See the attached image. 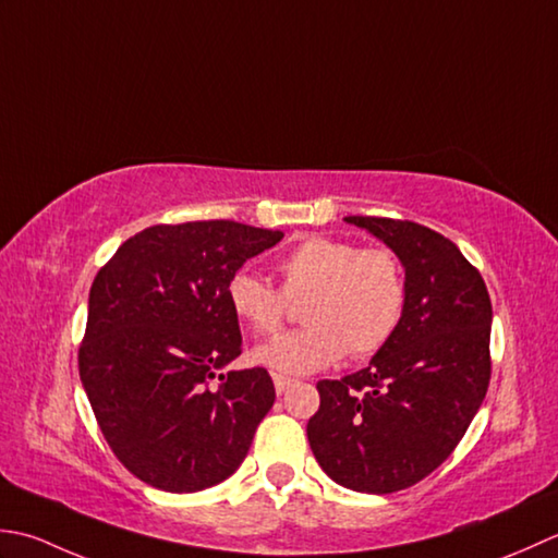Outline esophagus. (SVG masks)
<instances>
[{"label": "esophagus", "instance_id": "obj_1", "mask_svg": "<svg viewBox=\"0 0 558 558\" xmlns=\"http://www.w3.org/2000/svg\"><path fill=\"white\" fill-rule=\"evenodd\" d=\"M291 385H293L291 378H283V375H275V390H277V395L287 392V390L291 388Z\"/></svg>", "mask_w": 558, "mask_h": 558}]
</instances>
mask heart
I'll use <instances>...</instances> for the list:
<instances>
[{
	"label": "heart",
	"instance_id": "obj_1",
	"mask_svg": "<svg viewBox=\"0 0 558 558\" xmlns=\"http://www.w3.org/2000/svg\"><path fill=\"white\" fill-rule=\"evenodd\" d=\"M281 291L247 269L226 283L238 320L259 335L277 332L287 301H302L301 323L255 347L253 361L277 375L329 368L347 351L368 356L395 335L407 303L400 259L388 247H359L342 238L313 235L281 257Z\"/></svg>",
	"mask_w": 558,
	"mask_h": 558
}]
</instances>
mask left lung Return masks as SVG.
Instances as JSON below:
<instances>
[{
    "label": "left lung",
    "mask_w": 558,
    "mask_h": 558,
    "mask_svg": "<svg viewBox=\"0 0 558 558\" xmlns=\"http://www.w3.org/2000/svg\"><path fill=\"white\" fill-rule=\"evenodd\" d=\"M404 267L407 303L366 368L320 380L308 442L329 480L361 494L414 486L450 458L492 378V299L460 247L414 221L347 216Z\"/></svg>",
    "instance_id": "8db88e82"
}]
</instances>
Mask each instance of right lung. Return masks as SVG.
Wrapping results in <instances>:
<instances>
[{
  "mask_svg": "<svg viewBox=\"0 0 558 558\" xmlns=\"http://www.w3.org/2000/svg\"><path fill=\"white\" fill-rule=\"evenodd\" d=\"M281 238L235 221L151 226L96 275L78 375L136 480L192 494L241 468L277 395L265 368L223 373L243 347L226 283Z\"/></svg>",
  "mask_w": 558,
  "mask_h": 558,
  "instance_id": "obj_1",
  "label": "right lung"
}]
</instances>
